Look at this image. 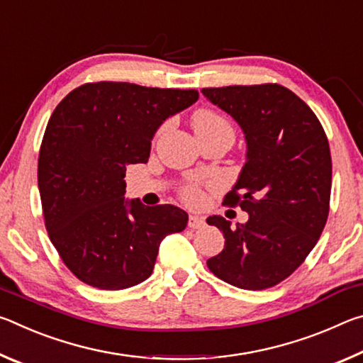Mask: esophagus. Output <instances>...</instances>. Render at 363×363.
<instances>
[{"mask_svg":"<svg viewBox=\"0 0 363 363\" xmlns=\"http://www.w3.org/2000/svg\"><path fill=\"white\" fill-rule=\"evenodd\" d=\"M203 225H205L203 218H200V216H190L189 218L190 229H200V227H203Z\"/></svg>","mask_w":363,"mask_h":363,"instance_id":"obj_1","label":"esophagus"}]
</instances>
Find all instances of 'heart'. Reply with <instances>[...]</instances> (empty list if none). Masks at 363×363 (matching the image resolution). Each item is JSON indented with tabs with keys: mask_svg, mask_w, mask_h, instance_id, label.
<instances>
[{
	"mask_svg": "<svg viewBox=\"0 0 363 363\" xmlns=\"http://www.w3.org/2000/svg\"><path fill=\"white\" fill-rule=\"evenodd\" d=\"M192 126L196 136H205V134H211V133H218V131H232L230 123L227 121L223 115L214 112V110L210 108H201L196 110L192 116ZM182 199L187 201L190 205L199 203L201 200V194L199 187L195 186H186L181 190Z\"/></svg>",
	"mask_w": 363,
	"mask_h": 363,
	"instance_id": "1",
	"label": "heart"
}]
</instances>
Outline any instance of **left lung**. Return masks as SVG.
<instances>
[{
    "instance_id": "1",
    "label": "left lung",
    "mask_w": 363,
    "mask_h": 363,
    "mask_svg": "<svg viewBox=\"0 0 363 363\" xmlns=\"http://www.w3.org/2000/svg\"><path fill=\"white\" fill-rule=\"evenodd\" d=\"M214 106L233 116L247 139V163L223 203L248 213L230 227L206 219L225 245L206 261L218 279L242 290L275 286L304 262L328 219L331 155L322 123L285 86L203 88Z\"/></svg>"
}]
</instances>
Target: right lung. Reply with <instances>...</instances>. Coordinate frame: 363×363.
Wrapping results in <instances>:
<instances>
[{
  "instance_id": "1",
  "label": "right lung",
  "mask_w": 363,
  "mask_h": 363,
  "mask_svg": "<svg viewBox=\"0 0 363 363\" xmlns=\"http://www.w3.org/2000/svg\"><path fill=\"white\" fill-rule=\"evenodd\" d=\"M196 99L195 89L96 82L54 108L38 157L43 216L60 259L86 285L140 284L163 238L186 229L189 216L177 206L125 200L123 177L128 164L149 162L158 126Z\"/></svg>"
}]
</instances>
